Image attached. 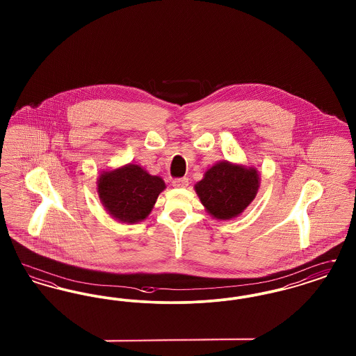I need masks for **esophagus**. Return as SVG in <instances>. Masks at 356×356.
<instances>
[{
    "label": "esophagus",
    "instance_id": "34e87169",
    "mask_svg": "<svg viewBox=\"0 0 356 356\" xmlns=\"http://www.w3.org/2000/svg\"><path fill=\"white\" fill-rule=\"evenodd\" d=\"M172 186L175 188H184L188 186V179L186 177H179V179H175L172 181Z\"/></svg>",
    "mask_w": 356,
    "mask_h": 356
}]
</instances>
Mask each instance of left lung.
Wrapping results in <instances>:
<instances>
[{
	"mask_svg": "<svg viewBox=\"0 0 356 356\" xmlns=\"http://www.w3.org/2000/svg\"><path fill=\"white\" fill-rule=\"evenodd\" d=\"M257 188L259 175L256 170L228 161L215 164L195 186L207 211L221 220L238 216L254 200Z\"/></svg>",
	"mask_w": 356,
	"mask_h": 356,
	"instance_id": "left-lung-1",
	"label": "left lung"
}]
</instances>
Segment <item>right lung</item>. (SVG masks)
Instances as JSON below:
<instances>
[{"mask_svg":"<svg viewBox=\"0 0 356 356\" xmlns=\"http://www.w3.org/2000/svg\"><path fill=\"white\" fill-rule=\"evenodd\" d=\"M97 186L102 205L116 220L137 222L149 215L165 183L161 177L129 164L104 172Z\"/></svg>","mask_w":356,"mask_h":356,"instance_id":"right-lung-1","label":"right lung"}]
</instances>
